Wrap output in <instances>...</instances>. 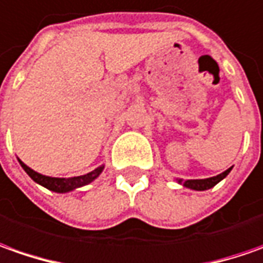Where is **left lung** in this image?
I'll return each mask as SVG.
<instances>
[{"instance_id":"obj_1","label":"left lung","mask_w":263,"mask_h":263,"mask_svg":"<svg viewBox=\"0 0 263 263\" xmlns=\"http://www.w3.org/2000/svg\"><path fill=\"white\" fill-rule=\"evenodd\" d=\"M231 168H227L226 172H222L220 175L213 177H206V179H187V180H183V179H176L179 185H183L185 187H189L192 191H206V189H211L214 186L217 185L218 182H221L224 177L227 176L231 172Z\"/></svg>"}]
</instances>
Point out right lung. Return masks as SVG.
<instances>
[{
  "instance_id": "obj_1",
  "label": "right lung",
  "mask_w": 263,
  "mask_h": 263,
  "mask_svg": "<svg viewBox=\"0 0 263 263\" xmlns=\"http://www.w3.org/2000/svg\"><path fill=\"white\" fill-rule=\"evenodd\" d=\"M18 163L22 164V167L24 168V172L32 177L33 180L36 183H39L43 187L49 189L52 192H57V194H67V192H71V191H76L81 186H86L88 183H91L95 179L100 176V173L103 172L104 164L96 167L93 172L87 173V175H83V176H74V177H50L45 176V175H41L37 172H34L29 166H26L22 160L18 159Z\"/></svg>"
}]
</instances>
